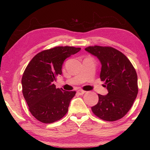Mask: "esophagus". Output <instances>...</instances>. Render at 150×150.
I'll use <instances>...</instances> for the list:
<instances>
[{"instance_id": "34e87169", "label": "esophagus", "mask_w": 150, "mask_h": 150, "mask_svg": "<svg viewBox=\"0 0 150 150\" xmlns=\"http://www.w3.org/2000/svg\"><path fill=\"white\" fill-rule=\"evenodd\" d=\"M85 93V91L83 90H78L77 91V94L79 95H83Z\"/></svg>"}]
</instances>
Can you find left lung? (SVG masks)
Returning <instances> with one entry per match:
<instances>
[{"label":"left lung","mask_w":150,"mask_h":150,"mask_svg":"<svg viewBox=\"0 0 150 150\" xmlns=\"http://www.w3.org/2000/svg\"><path fill=\"white\" fill-rule=\"evenodd\" d=\"M85 50L99 59L100 78L108 92L98 94V103L91 107L93 112L106 121L119 120L130 110L138 95L136 70L126 55L115 48L95 45Z\"/></svg>","instance_id":"1"}]
</instances>
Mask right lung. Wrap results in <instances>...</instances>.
<instances>
[{
    "mask_svg": "<svg viewBox=\"0 0 150 150\" xmlns=\"http://www.w3.org/2000/svg\"><path fill=\"white\" fill-rule=\"evenodd\" d=\"M80 50V47H55L38 53L27 65L22 78V93L30 112L38 120L52 123L67 114L76 92L56 88L54 82L62 75L65 59Z\"/></svg>",
    "mask_w": 150,
    "mask_h": 150,
    "instance_id": "add662e5",
    "label": "right lung"
}]
</instances>
